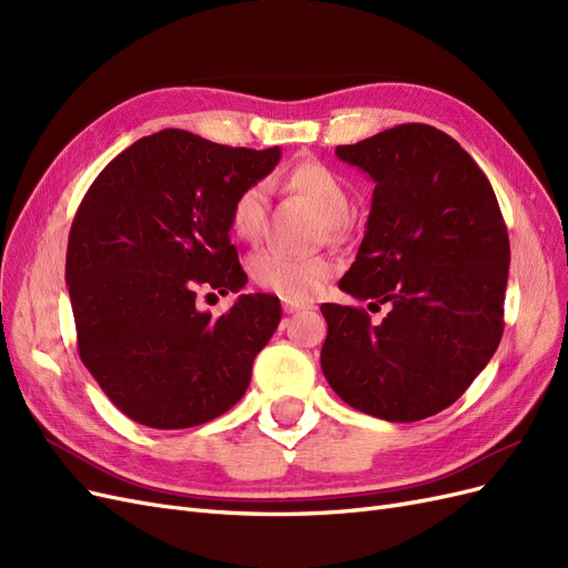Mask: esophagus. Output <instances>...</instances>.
<instances>
[{
    "mask_svg": "<svg viewBox=\"0 0 568 568\" xmlns=\"http://www.w3.org/2000/svg\"><path fill=\"white\" fill-rule=\"evenodd\" d=\"M284 313H298V311H307V307H311V305H305V303H298V301H284Z\"/></svg>",
    "mask_w": 568,
    "mask_h": 568,
    "instance_id": "34e87169",
    "label": "esophagus"
}]
</instances>
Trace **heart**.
Masks as SVG:
<instances>
[{"label":"heart","mask_w":568,"mask_h":568,"mask_svg":"<svg viewBox=\"0 0 568 568\" xmlns=\"http://www.w3.org/2000/svg\"><path fill=\"white\" fill-rule=\"evenodd\" d=\"M282 184L291 194L305 199L317 211L322 222L332 234L341 230L343 222L351 213V189L334 168L322 161L307 159L291 165ZM267 220V192L265 184L253 182L244 186L232 201L230 209V227L232 232L255 242L265 230ZM334 265L326 257H291L280 251L263 248L248 257V277L251 282L267 291V294L280 296L284 301H307L320 294L322 286L329 282Z\"/></svg>","instance_id":"1"}]
</instances>
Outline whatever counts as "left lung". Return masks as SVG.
Segmentation results:
<instances>
[{
    "label": "left lung",
    "instance_id": "left-lung-1",
    "mask_svg": "<svg viewBox=\"0 0 568 568\" xmlns=\"http://www.w3.org/2000/svg\"><path fill=\"white\" fill-rule=\"evenodd\" d=\"M336 156L376 182L367 232L338 286L388 305L324 303L322 372L343 403L386 422L450 407L500 346L509 236L484 170L424 123L384 130Z\"/></svg>",
    "mask_w": 568,
    "mask_h": 568
}]
</instances>
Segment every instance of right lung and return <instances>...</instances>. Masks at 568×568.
<instances>
[{
    "instance_id": "1",
    "label": "right lung",
    "mask_w": 568,
    "mask_h": 568,
    "mask_svg": "<svg viewBox=\"0 0 568 568\" xmlns=\"http://www.w3.org/2000/svg\"><path fill=\"white\" fill-rule=\"evenodd\" d=\"M280 156L168 128L118 153L84 194L65 253L78 353L132 422L199 426L246 393L280 298L242 294L217 320L196 301L244 288L230 209Z\"/></svg>"
}]
</instances>
